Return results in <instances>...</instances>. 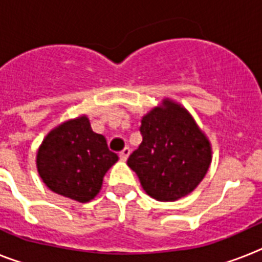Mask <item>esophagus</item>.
Returning <instances> with one entry per match:
<instances>
[{"label":"esophagus","instance_id":"obj_1","mask_svg":"<svg viewBox=\"0 0 262 262\" xmlns=\"http://www.w3.org/2000/svg\"><path fill=\"white\" fill-rule=\"evenodd\" d=\"M129 155H130V148H129V146H126V148H124L122 150L120 151V160H121V161H126L127 157H129Z\"/></svg>","mask_w":262,"mask_h":262}]
</instances>
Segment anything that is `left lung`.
Masks as SVG:
<instances>
[{
    "instance_id": "obj_1",
    "label": "left lung",
    "mask_w": 262,
    "mask_h": 262,
    "mask_svg": "<svg viewBox=\"0 0 262 262\" xmlns=\"http://www.w3.org/2000/svg\"><path fill=\"white\" fill-rule=\"evenodd\" d=\"M142 142L127 166L138 176L142 188L158 201H174L199 185L212 160L206 140L190 114L170 101L142 118Z\"/></svg>"
}]
</instances>
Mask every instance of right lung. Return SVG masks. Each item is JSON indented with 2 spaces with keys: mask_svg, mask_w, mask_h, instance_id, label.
<instances>
[{
  "mask_svg": "<svg viewBox=\"0 0 262 262\" xmlns=\"http://www.w3.org/2000/svg\"><path fill=\"white\" fill-rule=\"evenodd\" d=\"M118 160L102 135L80 117L52 130L37 153V168L46 186L57 194L80 202L94 199L102 179Z\"/></svg>",
  "mask_w": 262,
  "mask_h": 262,
  "instance_id": "1",
  "label": "right lung"
}]
</instances>
